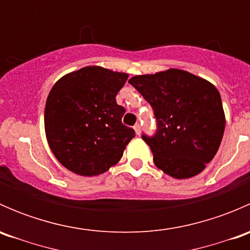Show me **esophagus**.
Returning a JSON list of instances; mask_svg holds the SVG:
<instances>
[{"label":"esophagus","mask_w":250,"mask_h":250,"mask_svg":"<svg viewBox=\"0 0 250 250\" xmlns=\"http://www.w3.org/2000/svg\"><path fill=\"white\" fill-rule=\"evenodd\" d=\"M134 130H135V133H137V135H140V133H141V127H140L139 123H137V125H134Z\"/></svg>","instance_id":"obj_1"}]
</instances>
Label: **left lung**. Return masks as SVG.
<instances>
[{"label":"left lung","instance_id":"obj_1","mask_svg":"<svg viewBox=\"0 0 250 250\" xmlns=\"http://www.w3.org/2000/svg\"><path fill=\"white\" fill-rule=\"evenodd\" d=\"M128 82L152 106L157 121L153 137L141 135L152 151L156 167L175 179L202 172L215 156L225 130L218 89L179 69L138 75Z\"/></svg>","mask_w":250,"mask_h":250}]
</instances>
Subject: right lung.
<instances>
[{
	"label": "right lung",
	"instance_id": "add662e5",
	"mask_svg": "<svg viewBox=\"0 0 250 250\" xmlns=\"http://www.w3.org/2000/svg\"><path fill=\"white\" fill-rule=\"evenodd\" d=\"M128 75L85 66L53 85L44 109L48 145L66 169L82 176L105 173L135 137L122 123L125 107L116 95Z\"/></svg>",
	"mask_w": 250,
	"mask_h": 250
}]
</instances>
